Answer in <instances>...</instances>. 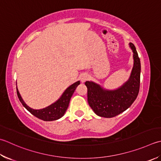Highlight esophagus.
Returning <instances> with one entry per match:
<instances>
[{
	"label": "esophagus",
	"mask_w": 161,
	"mask_h": 161,
	"mask_svg": "<svg viewBox=\"0 0 161 161\" xmlns=\"http://www.w3.org/2000/svg\"><path fill=\"white\" fill-rule=\"evenodd\" d=\"M80 80H81V82H85V81L89 80V75H86V74H83L81 76Z\"/></svg>",
	"instance_id": "1"
}]
</instances>
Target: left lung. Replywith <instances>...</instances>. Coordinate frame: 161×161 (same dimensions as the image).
Segmentation results:
<instances>
[{"label":"left lung","mask_w":161,"mask_h":161,"mask_svg":"<svg viewBox=\"0 0 161 161\" xmlns=\"http://www.w3.org/2000/svg\"><path fill=\"white\" fill-rule=\"evenodd\" d=\"M134 66L129 80L115 91H106L92 81L85 82L88 103L93 112L102 117L112 118L126 110L137 98L140 85V60L133 43Z\"/></svg>","instance_id":"left-lung-1"}]
</instances>
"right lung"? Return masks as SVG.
Here are the masks:
<instances>
[{
	"instance_id": "1",
	"label": "right lung",
	"mask_w": 161,
	"mask_h": 161,
	"mask_svg": "<svg viewBox=\"0 0 161 161\" xmlns=\"http://www.w3.org/2000/svg\"><path fill=\"white\" fill-rule=\"evenodd\" d=\"M80 84V81H78L77 82L72 84L71 86H69L68 89L65 91V92L63 93L62 96L60 97L57 101L52 104V105L48 106L47 108L41 109H33L27 106L26 105V103L24 102V100H22L20 94L19 93L17 88V93L19 99L22 105H23L24 108H26L28 112H30L33 115L36 116L37 118L42 119V120L45 121H54L61 118L62 116L64 115L65 112H66V110H67L68 108L69 103H70L72 94H73L75 90L76 89L77 86Z\"/></svg>"
}]
</instances>
